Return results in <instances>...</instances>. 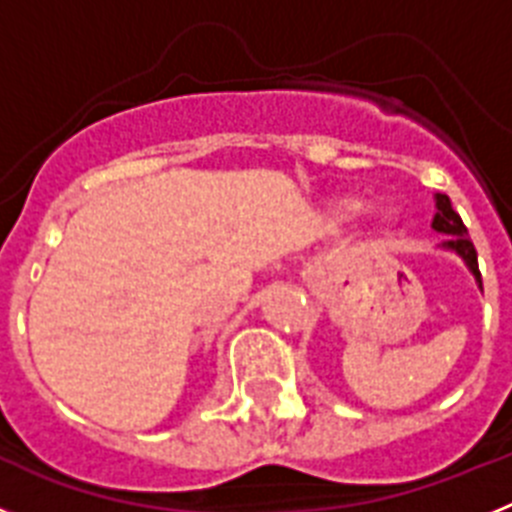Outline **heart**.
Masks as SVG:
<instances>
[{"label":"heart","instance_id":"b5f03b06","mask_svg":"<svg viewBox=\"0 0 512 512\" xmlns=\"http://www.w3.org/2000/svg\"><path fill=\"white\" fill-rule=\"evenodd\" d=\"M343 210L356 212V210H359V205H356V202H346V205H343ZM379 217H382V223L390 225V223H395V220H397V210H395V207H382Z\"/></svg>","mask_w":512,"mask_h":512}]
</instances>
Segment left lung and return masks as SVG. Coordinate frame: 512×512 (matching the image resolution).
<instances>
[{"label": "left lung", "instance_id": "1", "mask_svg": "<svg viewBox=\"0 0 512 512\" xmlns=\"http://www.w3.org/2000/svg\"><path fill=\"white\" fill-rule=\"evenodd\" d=\"M433 200H436V215H433L431 228L436 230V233L449 235V238L441 243V248L456 253V256L467 264V269L472 271L474 282H477L479 289H482V274H479V266H477V251H474V243L469 241L467 225L461 223L459 212L451 207V200L446 197V194H436Z\"/></svg>", "mask_w": 512, "mask_h": 512}]
</instances>
